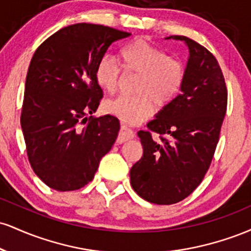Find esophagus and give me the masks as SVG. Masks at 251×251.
Returning a JSON list of instances; mask_svg holds the SVG:
<instances>
[{
  "mask_svg": "<svg viewBox=\"0 0 251 251\" xmlns=\"http://www.w3.org/2000/svg\"><path fill=\"white\" fill-rule=\"evenodd\" d=\"M134 137V132L133 129H131L129 127H127L126 125L122 126V129H120V133L119 137H118V143H124V142H127V140L132 139Z\"/></svg>",
  "mask_w": 251,
  "mask_h": 251,
  "instance_id": "esophagus-1",
  "label": "esophagus"
}]
</instances>
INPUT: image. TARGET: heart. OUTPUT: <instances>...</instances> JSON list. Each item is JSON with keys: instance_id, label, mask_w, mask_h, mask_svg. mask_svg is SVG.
Wrapping results in <instances>:
<instances>
[{"instance_id": "b5f03b06", "label": "heart", "mask_w": 251, "mask_h": 251, "mask_svg": "<svg viewBox=\"0 0 251 251\" xmlns=\"http://www.w3.org/2000/svg\"><path fill=\"white\" fill-rule=\"evenodd\" d=\"M120 65L127 73L139 74L135 96H119L105 102L106 112L129 124L142 123L154 113L155 103L165 107L179 94L185 79V68L178 59L145 40L128 43L119 53ZM96 81L112 94L119 85L122 70L116 59L103 56L96 67Z\"/></svg>"}]
</instances>
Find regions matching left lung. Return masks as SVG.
Returning a JSON list of instances; mask_svg holds the SVG:
<instances>
[{
	"label": "left lung",
	"instance_id": "1",
	"mask_svg": "<svg viewBox=\"0 0 251 251\" xmlns=\"http://www.w3.org/2000/svg\"><path fill=\"white\" fill-rule=\"evenodd\" d=\"M189 48L181 93L139 131L143 157L129 171L132 188L158 205L188 197L208 171L226 112L227 92L216 57L186 36L172 35ZM151 131L161 134L160 141Z\"/></svg>",
	"mask_w": 251,
	"mask_h": 251
}]
</instances>
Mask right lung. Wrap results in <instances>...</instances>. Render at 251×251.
Masks as SVG:
<instances>
[{
  "mask_svg": "<svg viewBox=\"0 0 251 251\" xmlns=\"http://www.w3.org/2000/svg\"><path fill=\"white\" fill-rule=\"evenodd\" d=\"M129 35L101 25H72L43 41L31 57L21 127L31 169L56 191L88 184L116 142L118 118L92 117L102 98L94 73L109 46Z\"/></svg>",
  "mask_w": 251,
  "mask_h": 251,
  "instance_id": "1",
  "label": "right lung"
}]
</instances>
